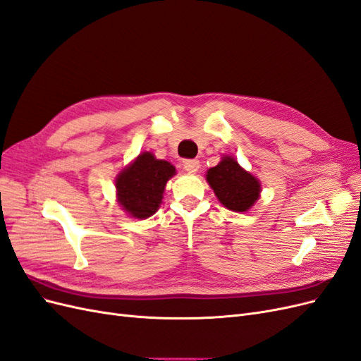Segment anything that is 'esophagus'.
Wrapping results in <instances>:
<instances>
[{"label": "esophagus", "mask_w": 361, "mask_h": 361, "mask_svg": "<svg viewBox=\"0 0 361 361\" xmlns=\"http://www.w3.org/2000/svg\"><path fill=\"white\" fill-rule=\"evenodd\" d=\"M183 169L188 173H197L200 169V161L197 159H187L183 161Z\"/></svg>", "instance_id": "esophagus-1"}]
</instances>
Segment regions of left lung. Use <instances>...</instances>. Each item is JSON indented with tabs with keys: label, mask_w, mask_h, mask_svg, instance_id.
<instances>
[{
	"label": "left lung",
	"mask_w": 361,
	"mask_h": 361,
	"mask_svg": "<svg viewBox=\"0 0 361 361\" xmlns=\"http://www.w3.org/2000/svg\"><path fill=\"white\" fill-rule=\"evenodd\" d=\"M206 180L220 203L231 211L245 212L259 199V180L232 157H224L218 166L207 170Z\"/></svg>",
	"instance_id": "1"
}]
</instances>
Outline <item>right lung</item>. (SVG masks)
Listing matches in <instances>:
<instances>
[{
  "instance_id": "1",
  "label": "right lung",
  "mask_w": 361,
  "mask_h": 361,
  "mask_svg": "<svg viewBox=\"0 0 361 361\" xmlns=\"http://www.w3.org/2000/svg\"><path fill=\"white\" fill-rule=\"evenodd\" d=\"M176 173L169 161L143 152L117 176V200L134 218L154 215L162 202L167 180Z\"/></svg>"
}]
</instances>
